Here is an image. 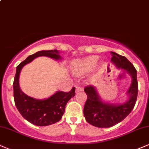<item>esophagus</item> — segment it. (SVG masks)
<instances>
[{
  "label": "esophagus",
  "instance_id": "esophagus-1",
  "mask_svg": "<svg viewBox=\"0 0 149 149\" xmlns=\"http://www.w3.org/2000/svg\"><path fill=\"white\" fill-rule=\"evenodd\" d=\"M83 90V89L81 87H79V86H77L76 87V92H81V91Z\"/></svg>",
  "mask_w": 149,
  "mask_h": 149
}]
</instances>
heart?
Here are the masks:
<instances>
[{
    "instance_id": "b5f03b06",
    "label": "heart",
    "mask_w": 149,
    "mask_h": 149,
    "mask_svg": "<svg viewBox=\"0 0 149 149\" xmlns=\"http://www.w3.org/2000/svg\"><path fill=\"white\" fill-rule=\"evenodd\" d=\"M98 57L91 55L73 60L71 64V71L76 76H83L92 70L97 64Z\"/></svg>"
}]
</instances>
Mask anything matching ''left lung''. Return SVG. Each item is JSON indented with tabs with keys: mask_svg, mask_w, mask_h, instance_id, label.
I'll return each mask as SVG.
<instances>
[{
	"mask_svg": "<svg viewBox=\"0 0 149 149\" xmlns=\"http://www.w3.org/2000/svg\"><path fill=\"white\" fill-rule=\"evenodd\" d=\"M110 53L112 56L111 62L117 69L126 71L131 76L132 81L126 92L128 98L123 103L103 101L94 86L85 87L84 90L87 99L84 106V116L87 122L98 128H110L123 121L134 108L137 97V70L126 57L114 52Z\"/></svg>",
	"mask_w": 149,
	"mask_h": 149,
	"instance_id": "left-lung-1",
	"label": "left lung"
}]
</instances>
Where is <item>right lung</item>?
Here are the masks:
<instances>
[{"label": "right lung", "instance_id": "right-lung-1", "mask_svg": "<svg viewBox=\"0 0 149 149\" xmlns=\"http://www.w3.org/2000/svg\"><path fill=\"white\" fill-rule=\"evenodd\" d=\"M58 50L38 51L28 56L17 67L14 77V98L17 110L22 116L35 126H46L55 123L62 119L67 102L75 96V87L69 92L57 91L46 99H37L24 94L19 86V76L22 68L36 57H48L55 60H61Z\"/></svg>", "mask_w": 149, "mask_h": 149}]
</instances>
